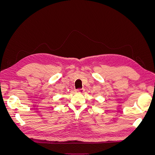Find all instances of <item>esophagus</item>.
<instances>
[{
  "label": "esophagus",
  "instance_id": "34e87169",
  "mask_svg": "<svg viewBox=\"0 0 155 155\" xmlns=\"http://www.w3.org/2000/svg\"><path fill=\"white\" fill-rule=\"evenodd\" d=\"M76 92H79V93H83L84 92V89L83 88H81V89H78L76 90Z\"/></svg>",
  "mask_w": 155,
  "mask_h": 155
}]
</instances>
